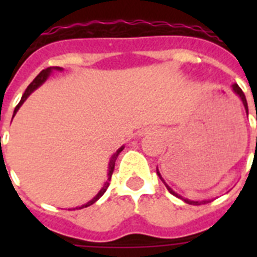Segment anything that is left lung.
<instances>
[{"mask_svg": "<svg viewBox=\"0 0 257 257\" xmlns=\"http://www.w3.org/2000/svg\"><path fill=\"white\" fill-rule=\"evenodd\" d=\"M232 89H233V92H235L236 94H237V96H239V98H240V100H241V102H243L244 108H245V112H247V114H248V104H247V98H245V96H244L243 90H241V89H240V86L237 85V84H233V85H232ZM256 120H257V116H256ZM256 147H257V136H256ZM156 171H157V175H159V177H160V179H161V181H163V183L165 184V187H167V189H168V191L171 192V193H172V195H173V196H177V197H180V199H183L184 201H185V203L192 204V205H200V204H205V203H209V201H211V200H203V201H193V200L184 199V197H181V196H180V195H177V193H176V192L173 191V189H172L171 187H169L168 184L165 183L164 179H163V177H161V175H160V172H159V169H156Z\"/></svg>", "mask_w": 257, "mask_h": 257, "instance_id": "obj_1", "label": "left lung"}]
</instances>
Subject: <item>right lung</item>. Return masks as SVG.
Masks as SVG:
<instances>
[{
  "label": "right lung",
  "instance_id": "obj_1",
  "mask_svg": "<svg viewBox=\"0 0 257 257\" xmlns=\"http://www.w3.org/2000/svg\"><path fill=\"white\" fill-rule=\"evenodd\" d=\"M53 70H58V72H61L62 68H60V66H52V68H46V69H44V70H42V72H41V73L38 74L37 77L34 78L33 81L30 82L29 86L26 88V90H25V92H24V94H22L21 101L18 102V105H17V106H16V109H14L13 117L16 116V113L18 112V109L21 108V105L24 104V102H25L26 98H28V97H29L30 94H32V93H33L34 90H36V89L40 88V86H41L42 84H44V82H45L46 80H48V78H49L50 73H52ZM122 149H124V145H122V147H120V148L117 149L116 152H114V153H113V155H112V157H110V160H109V164H108V180L105 181L104 187L101 188L100 192H98V193H97V195L94 196V197H93L92 200H89L88 203L84 204V205H81V207H78V208H86V207H89V205H92V204H94V203H96V201H97V200L100 199L101 196L104 195L105 191L108 189L109 181H110V177H112V173H113V171H114V163H116L117 157H118V155H120V152H121V151H122Z\"/></svg>",
  "mask_w": 257,
  "mask_h": 257
}]
</instances>
